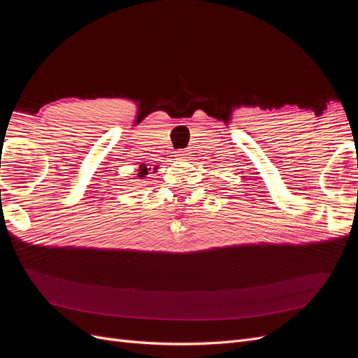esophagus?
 Listing matches in <instances>:
<instances>
[{
  "label": "esophagus",
  "instance_id": "obj_1",
  "mask_svg": "<svg viewBox=\"0 0 358 358\" xmlns=\"http://www.w3.org/2000/svg\"><path fill=\"white\" fill-rule=\"evenodd\" d=\"M176 157H178V159H180V161H185V159L188 158V152H187V150L180 149V150H178V152H176Z\"/></svg>",
  "mask_w": 358,
  "mask_h": 358
}]
</instances>
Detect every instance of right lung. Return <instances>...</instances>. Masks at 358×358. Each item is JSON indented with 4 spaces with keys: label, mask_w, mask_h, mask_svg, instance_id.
Returning a JSON list of instances; mask_svg holds the SVG:
<instances>
[{
    "label": "right lung",
    "mask_w": 358,
    "mask_h": 358,
    "mask_svg": "<svg viewBox=\"0 0 358 358\" xmlns=\"http://www.w3.org/2000/svg\"><path fill=\"white\" fill-rule=\"evenodd\" d=\"M146 175H148V167L145 164L140 166L138 167V178L143 179V178H146Z\"/></svg>",
    "instance_id": "1"
}]
</instances>
